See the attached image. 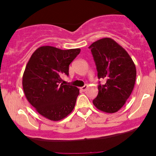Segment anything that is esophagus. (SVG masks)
Returning a JSON list of instances; mask_svg holds the SVG:
<instances>
[{
  "mask_svg": "<svg viewBox=\"0 0 156 156\" xmlns=\"http://www.w3.org/2000/svg\"><path fill=\"white\" fill-rule=\"evenodd\" d=\"M87 88H88V86L87 85H85V86H83V87L80 88V90H81L82 91H85L87 89Z\"/></svg>",
  "mask_w": 156,
  "mask_h": 156,
  "instance_id": "esophagus-1",
  "label": "esophagus"
}]
</instances>
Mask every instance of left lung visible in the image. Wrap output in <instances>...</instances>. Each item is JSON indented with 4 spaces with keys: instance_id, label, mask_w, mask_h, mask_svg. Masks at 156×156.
Returning <instances> with one entry per match:
<instances>
[{
    "instance_id": "1",
    "label": "left lung",
    "mask_w": 156,
    "mask_h": 156,
    "mask_svg": "<svg viewBox=\"0 0 156 156\" xmlns=\"http://www.w3.org/2000/svg\"><path fill=\"white\" fill-rule=\"evenodd\" d=\"M91 49L99 79H105L98 86V95L93 104L108 113L118 112L130 97L135 84L136 67L129 54L113 39L104 37L94 42Z\"/></svg>"
}]
</instances>
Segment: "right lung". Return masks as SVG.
I'll use <instances>...</instances> for the list:
<instances>
[{
  "label": "right lung",
  "mask_w": 156,
  "mask_h": 156,
  "mask_svg": "<svg viewBox=\"0 0 156 156\" xmlns=\"http://www.w3.org/2000/svg\"><path fill=\"white\" fill-rule=\"evenodd\" d=\"M80 51V48L41 46L26 65L22 77L24 95L36 111L48 120L60 121L75 108L79 89L61 82L62 76L69 75V65Z\"/></svg>",
  "instance_id": "right-lung-1"
}]
</instances>
